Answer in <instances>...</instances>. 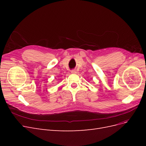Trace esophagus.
Returning <instances> with one entry per match:
<instances>
[{"label": "esophagus", "instance_id": "1", "mask_svg": "<svg viewBox=\"0 0 146 146\" xmlns=\"http://www.w3.org/2000/svg\"><path fill=\"white\" fill-rule=\"evenodd\" d=\"M77 70H72V71H71V73L72 74H77Z\"/></svg>", "mask_w": 146, "mask_h": 146}]
</instances>
